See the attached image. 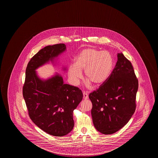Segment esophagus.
<instances>
[{"label": "esophagus", "instance_id": "34e87169", "mask_svg": "<svg viewBox=\"0 0 158 158\" xmlns=\"http://www.w3.org/2000/svg\"><path fill=\"white\" fill-rule=\"evenodd\" d=\"M88 91H84L83 92V98L84 99H88Z\"/></svg>", "mask_w": 158, "mask_h": 158}]
</instances>
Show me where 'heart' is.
Instances as JSON below:
<instances>
[{"label": "heart", "mask_w": 158, "mask_h": 158, "mask_svg": "<svg viewBox=\"0 0 158 158\" xmlns=\"http://www.w3.org/2000/svg\"><path fill=\"white\" fill-rule=\"evenodd\" d=\"M114 61L111 54L107 51L89 48L84 49L75 58L74 65L68 69V76L73 85H77L84 70L86 80L94 86L103 84L111 73Z\"/></svg>", "instance_id": "1"}]
</instances>
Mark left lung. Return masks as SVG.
<instances>
[{
	"label": "left lung",
	"mask_w": 158,
	"mask_h": 158,
	"mask_svg": "<svg viewBox=\"0 0 158 158\" xmlns=\"http://www.w3.org/2000/svg\"><path fill=\"white\" fill-rule=\"evenodd\" d=\"M138 80L132 63L123 53L106 81L89 94L93 104L91 116L98 131L111 135L124 127L136 108Z\"/></svg>",
	"instance_id": "8db88e82"
}]
</instances>
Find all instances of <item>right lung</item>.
<instances>
[{
    "instance_id": "add662e5",
    "label": "right lung",
    "mask_w": 158,
    "mask_h": 158,
    "mask_svg": "<svg viewBox=\"0 0 158 158\" xmlns=\"http://www.w3.org/2000/svg\"><path fill=\"white\" fill-rule=\"evenodd\" d=\"M65 49L66 46L60 44L40 50L26 67L23 89L30 118L42 131L56 137L72 131L74 125L73 111L82 100L83 93L77 87L64 84L58 74L47 80L41 79L36 69L53 61Z\"/></svg>"
}]
</instances>
